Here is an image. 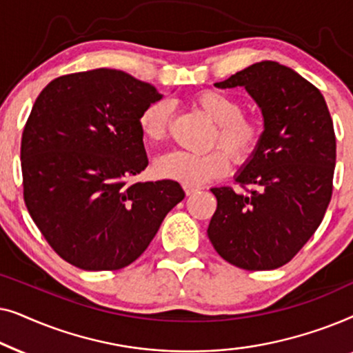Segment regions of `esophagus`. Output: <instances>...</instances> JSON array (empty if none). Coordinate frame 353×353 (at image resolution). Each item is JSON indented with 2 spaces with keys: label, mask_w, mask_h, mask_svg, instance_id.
I'll list each match as a JSON object with an SVG mask.
<instances>
[{
  "label": "esophagus",
  "mask_w": 353,
  "mask_h": 353,
  "mask_svg": "<svg viewBox=\"0 0 353 353\" xmlns=\"http://www.w3.org/2000/svg\"><path fill=\"white\" fill-rule=\"evenodd\" d=\"M183 188H185V192H186V196H191V194H194V192H197L201 190V188H197V186H191V185H183Z\"/></svg>",
  "instance_id": "esophagus-1"
}]
</instances>
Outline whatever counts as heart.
<instances>
[{"label": "heart", "mask_w": 353, "mask_h": 353, "mask_svg": "<svg viewBox=\"0 0 353 353\" xmlns=\"http://www.w3.org/2000/svg\"><path fill=\"white\" fill-rule=\"evenodd\" d=\"M192 103L215 123L212 144H220L236 162H245L254 156L262 141L263 123L254 115L243 114L239 99L223 91L205 90L197 93ZM170 115L172 105L165 99L146 105L138 120L143 138L149 143L162 141L167 137ZM228 167V156L221 149H212L204 154L172 151L154 162V170L159 176L191 186L225 175Z\"/></svg>", "instance_id": "obj_1"}]
</instances>
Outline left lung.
Here are the masks:
<instances>
[{
	"label": "left lung",
	"instance_id": "left-lung-1",
	"mask_svg": "<svg viewBox=\"0 0 353 353\" xmlns=\"http://www.w3.org/2000/svg\"><path fill=\"white\" fill-rule=\"evenodd\" d=\"M215 86L245 88L262 110L263 137L236 175L245 191L210 190L216 210L207 234L234 267L279 268L312 238L330 205L336 167L330 110L316 86L274 61L249 65Z\"/></svg>",
	"mask_w": 353,
	"mask_h": 353
}]
</instances>
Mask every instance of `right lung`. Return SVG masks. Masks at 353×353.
Masks as SVG:
<instances>
[{"mask_svg":"<svg viewBox=\"0 0 353 353\" xmlns=\"http://www.w3.org/2000/svg\"><path fill=\"white\" fill-rule=\"evenodd\" d=\"M161 98L122 70L94 69L54 79L33 104L21 144L23 201L74 267L125 268L185 197L178 181H132L148 167L139 114Z\"/></svg>","mask_w":353,"mask_h":353,"instance_id":"1","label":"right lung"}]
</instances>
